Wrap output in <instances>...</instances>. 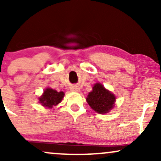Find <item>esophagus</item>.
<instances>
[{"label":"esophagus","instance_id":"obj_1","mask_svg":"<svg viewBox=\"0 0 161 161\" xmlns=\"http://www.w3.org/2000/svg\"><path fill=\"white\" fill-rule=\"evenodd\" d=\"M71 91L72 92H79V88L78 86H73L71 88Z\"/></svg>","mask_w":161,"mask_h":161}]
</instances>
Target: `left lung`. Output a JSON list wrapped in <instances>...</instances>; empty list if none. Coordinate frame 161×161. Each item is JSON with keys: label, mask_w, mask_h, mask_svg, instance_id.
<instances>
[{"label": "left lung", "mask_w": 161, "mask_h": 161, "mask_svg": "<svg viewBox=\"0 0 161 161\" xmlns=\"http://www.w3.org/2000/svg\"><path fill=\"white\" fill-rule=\"evenodd\" d=\"M116 97L100 83H96L86 98L89 106L98 114H106L114 108Z\"/></svg>", "instance_id": "obj_1"}]
</instances>
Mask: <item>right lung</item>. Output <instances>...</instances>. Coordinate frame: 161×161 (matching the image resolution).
Masks as SVG:
<instances>
[{"label": "right lung", "instance_id": "add662e5", "mask_svg": "<svg viewBox=\"0 0 161 161\" xmlns=\"http://www.w3.org/2000/svg\"><path fill=\"white\" fill-rule=\"evenodd\" d=\"M64 96V93L63 92H57L56 90L47 88L45 90L42 97H39V102L42 106L51 108L58 104L62 101Z\"/></svg>", "mask_w": 161, "mask_h": 161}]
</instances>
